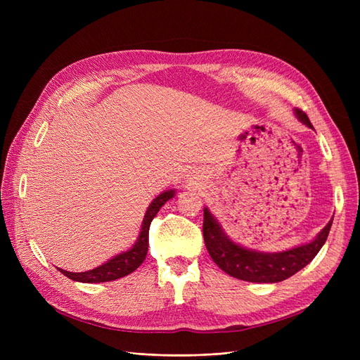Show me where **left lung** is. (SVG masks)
Instances as JSON below:
<instances>
[{
  "label": "left lung",
  "instance_id": "1",
  "mask_svg": "<svg viewBox=\"0 0 360 360\" xmlns=\"http://www.w3.org/2000/svg\"><path fill=\"white\" fill-rule=\"evenodd\" d=\"M294 114L300 123L312 129L307 114L300 110H294ZM332 222L333 217L309 243L282 250V252H261V250L248 249L231 240L212 212L204 207L202 234L212 259L225 274L248 282L275 284L297 274L311 263L326 243Z\"/></svg>",
  "mask_w": 360,
  "mask_h": 360
}]
</instances>
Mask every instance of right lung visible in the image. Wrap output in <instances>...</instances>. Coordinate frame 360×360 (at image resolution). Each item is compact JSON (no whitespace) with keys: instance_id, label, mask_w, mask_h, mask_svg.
Wrapping results in <instances>:
<instances>
[{"instance_id":"right-lung-1","label":"right lung","mask_w":360,"mask_h":360,"mask_svg":"<svg viewBox=\"0 0 360 360\" xmlns=\"http://www.w3.org/2000/svg\"><path fill=\"white\" fill-rule=\"evenodd\" d=\"M174 195H176V189L163 191L150 202V205L147 207V212L144 214L143 224H141L139 236L130 249L124 250V252L117 254L111 259H108L102 266L91 270L79 271V274H75V271H68L63 269H58V270L69 279L85 282V284H94V282H110L132 274V271L143 264V261L146 259L147 250H148V230H150L151 221H153V217L160 210V207L168 200H171Z\"/></svg>"}]
</instances>
